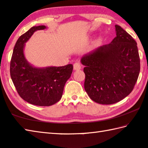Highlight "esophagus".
<instances>
[{
    "mask_svg": "<svg viewBox=\"0 0 148 148\" xmlns=\"http://www.w3.org/2000/svg\"><path fill=\"white\" fill-rule=\"evenodd\" d=\"M81 69V64L79 62H76L74 64V71H79Z\"/></svg>",
    "mask_w": 148,
    "mask_h": 148,
    "instance_id": "1",
    "label": "esophagus"
}]
</instances>
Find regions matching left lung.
I'll list each match as a JSON object with an SVG mask.
<instances>
[{
	"instance_id": "1",
	"label": "left lung",
	"mask_w": 148,
	"mask_h": 148,
	"mask_svg": "<svg viewBox=\"0 0 148 148\" xmlns=\"http://www.w3.org/2000/svg\"><path fill=\"white\" fill-rule=\"evenodd\" d=\"M116 36L81 58L86 74L84 88L90 99L112 104L131 93L138 77L140 57L136 41L116 25Z\"/></svg>"
}]
</instances>
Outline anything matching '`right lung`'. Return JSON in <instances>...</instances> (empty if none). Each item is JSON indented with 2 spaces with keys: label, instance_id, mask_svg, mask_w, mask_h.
<instances>
[{
  "label": "right lung",
  "instance_id": "obj_1",
  "mask_svg": "<svg viewBox=\"0 0 148 148\" xmlns=\"http://www.w3.org/2000/svg\"><path fill=\"white\" fill-rule=\"evenodd\" d=\"M46 28L45 25L34 26L22 34L15 45L10 62L11 78L19 96L40 106H51L59 101L73 70L71 64L36 67L27 61L24 54L25 43L34 32Z\"/></svg>",
  "mask_w": 148,
  "mask_h": 148
}]
</instances>
